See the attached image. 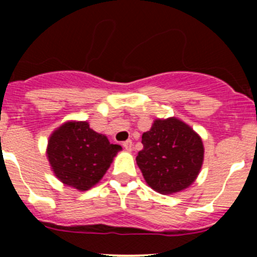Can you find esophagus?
<instances>
[{"instance_id": "obj_1", "label": "esophagus", "mask_w": 257, "mask_h": 257, "mask_svg": "<svg viewBox=\"0 0 257 257\" xmlns=\"http://www.w3.org/2000/svg\"><path fill=\"white\" fill-rule=\"evenodd\" d=\"M123 148L125 150H128V152H132V149H133V142H132L131 139H128V141L123 142Z\"/></svg>"}]
</instances>
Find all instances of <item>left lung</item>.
<instances>
[{
  "instance_id": "1",
  "label": "left lung",
  "mask_w": 257,
  "mask_h": 257,
  "mask_svg": "<svg viewBox=\"0 0 257 257\" xmlns=\"http://www.w3.org/2000/svg\"><path fill=\"white\" fill-rule=\"evenodd\" d=\"M137 164L148 185L160 194L184 190L194 183L204 160L201 138L177 118L157 119L142 137Z\"/></svg>"
}]
</instances>
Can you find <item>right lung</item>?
Instances as JSON below:
<instances>
[{"label":"right lung","mask_w":257,"mask_h":257,"mask_svg":"<svg viewBox=\"0 0 257 257\" xmlns=\"http://www.w3.org/2000/svg\"><path fill=\"white\" fill-rule=\"evenodd\" d=\"M119 150L120 145L109 143L87 121H68L51 136L47 157L62 183L84 191L103 178Z\"/></svg>","instance_id":"1"}]
</instances>
